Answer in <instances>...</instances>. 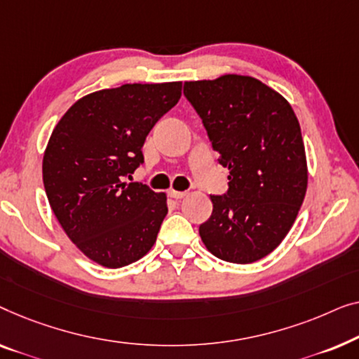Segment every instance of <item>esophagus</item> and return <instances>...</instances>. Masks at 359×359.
Returning <instances> with one entry per match:
<instances>
[{
  "label": "esophagus",
  "instance_id": "34e87169",
  "mask_svg": "<svg viewBox=\"0 0 359 359\" xmlns=\"http://www.w3.org/2000/svg\"><path fill=\"white\" fill-rule=\"evenodd\" d=\"M169 195L172 196V198L179 200V198H184V196L187 195V191H177V190H170V191H169Z\"/></svg>",
  "mask_w": 359,
  "mask_h": 359
}]
</instances>
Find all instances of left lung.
Segmentation results:
<instances>
[{
  "mask_svg": "<svg viewBox=\"0 0 359 359\" xmlns=\"http://www.w3.org/2000/svg\"><path fill=\"white\" fill-rule=\"evenodd\" d=\"M184 95L218 163L229 169L228 191L211 195L213 211L200 224L201 241L231 264L264 259L285 239L306 195L299 122L283 95L250 76L190 81Z\"/></svg>",
  "mask_w": 359,
  "mask_h": 359,
  "instance_id": "left-lung-1",
  "label": "left lung"
}]
</instances>
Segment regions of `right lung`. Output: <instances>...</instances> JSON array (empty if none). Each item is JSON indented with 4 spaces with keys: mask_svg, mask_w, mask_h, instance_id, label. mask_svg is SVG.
I'll list each match as a JSON object with an SVG mask.
<instances>
[{
    "mask_svg": "<svg viewBox=\"0 0 359 359\" xmlns=\"http://www.w3.org/2000/svg\"><path fill=\"white\" fill-rule=\"evenodd\" d=\"M180 94L182 83L97 90L74 102L50 136L42 164L48 203L95 264L120 269L154 245L165 195L123 180L144 163L146 136Z\"/></svg>",
    "mask_w": 359,
    "mask_h": 359,
    "instance_id": "add662e5",
    "label": "right lung"
}]
</instances>
